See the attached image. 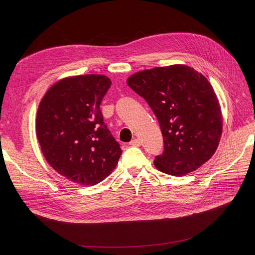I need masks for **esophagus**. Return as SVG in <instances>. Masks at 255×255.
<instances>
[{
  "label": "esophagus",
  "instance_id": "obj_1",
  "mask_svg": "<svg viewBox=\"0 0 255 255\" xmlns=\"http://www.w3.org/2000/svg\"><path fill=\"white\" fill-rule=\"evenodd\" d=\"M130 145H133V146H139L140 145V140L137 139V138H134L132 139L130 142H129Z\"/></svg>",
  "mask_w": 255,
  "mask_h": 255
}]
</instances>
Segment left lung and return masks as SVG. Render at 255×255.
Here are the masks:
<instances>
[{"label":"left lung","instance_id":"obj_1","mask_svg":"<svg viewBox=\"0 0 255 255\" xmlns=\"http://www.w3.org/2000/svg\"><path fill=\"white\" fill-rule=\"evenodd\" d=\"M127 85L155 114L164 151L155 157L156 168L184 176L216 152L222 133L220 104L208 79L185 65L155 67L131 75Z\"/></svg>","mask_w":255,"mask_h":255}]
</instances>
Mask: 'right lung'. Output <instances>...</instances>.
Returning <instances> with one entry per match:
<instances>
[{
    "instance_id": "right-lung-1",
    "label": "right lung",
    "mask_w": 255,
    "mask_h": 255,
    "mask_svg": "<svg viewBox=\"0 0 255 255\" xmlns=\"http://www.w3.org/2000/svg\"><path fill=\"white\" fill-rule=\"evenodd\" d=\"M111 85L105 75L66 77L50 87L39 104L36 135L41 151L49 165L73 183H100L122 154L100 111Z\"/></svg>"
}]
</instances>
